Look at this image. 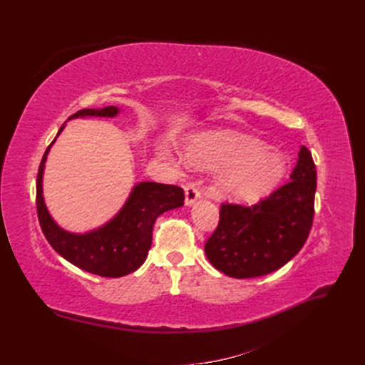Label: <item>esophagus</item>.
<instances>
[{
    "label": "esophagus",
    "mask_w": 365,
    "mask_h": 365,
    "mask_svg": "<svg viewBox=\"0 0 365 365\" xmlns=\"http://www.w3.org/2000/svg\"><path fill=\"white\" fill-rule=\"evenodd\" d=\"M184 195H185V200H184V202H185V205L187 207H190V205H193L197 200H200L201 197V193H200V190L196 189L195 185H192V184H189V185H185V189H184Z\"/></svg>",
    "instance_id": "obj_1"
}]
</instances>
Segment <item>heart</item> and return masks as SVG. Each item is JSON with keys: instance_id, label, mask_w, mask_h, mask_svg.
Listing matches in <instances>:
<instances>
[{"instance_id": "b5f03b06", "label": "heart", "mask_w": 365, "mask_h": 365, "mask_svg": "<svg viewBox=\"0 0 365 365\" xmlns=\"http://www.w3.org/2000/svg\"><path fill=\"white\" fill-rule=\"evenodd\" d=\"M184 160L195 169L216 170L213 192L227 200L252 202L271 193L286 173L280 152L233 129L201 132L189 138Z\"/></svg>"}]
</instances>
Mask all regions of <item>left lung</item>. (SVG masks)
<instances>
[{"label": "left lung", "mask_w": 365, "mask_h": 365, "mask_svg": "<svg viewBox=\"0 0 365 365\" xmlns=\"http://www.w3.org/2000/svg\"><path fill=\"white\" fill-rule=\"evenodd\" d=\"M317 170L302 146L291 181L251 207L220 205V219L205 244L207 259L233 279L280 269L302 250L314 219Z\"/></svg>", "instance_id": "obj_1"}]
</instances>
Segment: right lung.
<instances>
[{
	"label": "right lung",
	"mask_w": 365,
	"mask_h": 365,
	"mask_svg": "<svg viewBox=\"0 0 365 365\" xmlns=\"http://www.w3.org/2000/svg\"><path fill=\"white\" fill-rule=\"evenodd\" d=\"M118 114L117 106L91 108L76 113L70 120L85 117L114 118ZM63 128L65 125L59 129L56 138ZM56 138L43 153L36 181L38 217L50 245L74 267L101 277H123L137 271L148 257L152 245V228L157 217L184 205L182 189L152 181L137 182L123 207L108 222L85 233H73L53 219L43 200V169Z\"/></svg>",
	"instance_id": "add662e5"
}]
</instances>
